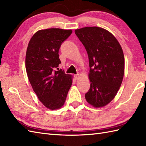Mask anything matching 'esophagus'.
I'll return each instance as SVG.
<instances>
[{"mask_svg":"<svg viewBox=\"0 0 146 146\" xmlns=\"http://www.w3.org/2000/svg\"><path fill=\"white\" fill-rule=\"evenodd\" d=\"M75 78L76 80H78L80 78V75L79 74H77V75H75Z\"/></svg>","mask_w":146,"mask_h":146,"instance_id":"1","label":"esophagus"}]
</instances>
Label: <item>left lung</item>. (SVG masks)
<instances>
[{
    "label": "left lung",
    "instance_id": "obj_1",
    "mask_svg": "<svg viewBox=\"0 0 146 146\" xmlns=\"http://www.w3.org/2000/svg\"><path fill=\"white\" fill-rule=\"evenodd\" d=\"M75 33L88 55L90 88L86 100L95 108L104 107L122 84L125 67L122 47L112 34L102 27H85Z\"/></svg>",
    "mask_w": 146,
    "mask_h": 146
}]
</instances>
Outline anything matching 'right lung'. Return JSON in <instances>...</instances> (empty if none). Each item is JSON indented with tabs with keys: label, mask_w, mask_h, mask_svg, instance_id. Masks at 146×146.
<instances>
[{
	"label": "right lung",
	"mask_w": 146,
	"mask_h": 146,
	"mask_svg": "<svg viewBox=\"0 0 146 146\" xmlns=\"http://www.w3.org/2000/svg\"><path fill=\"white\" fill-rule=\"evenodd\" d=\"M71 29L50 28L37 31L31 38L26 54L29 81L39 101L51 110L63 106L73 76L59 70V49Z\"/></svg>",
	"instance_id": "obj_1"
}]
</instances>
